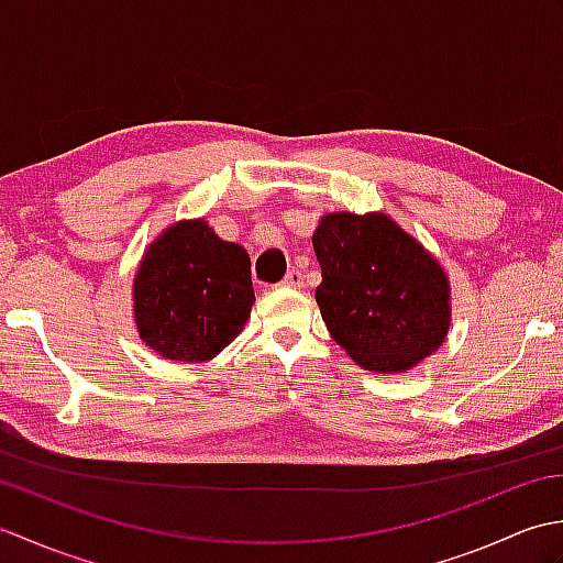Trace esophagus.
I'll return each mask as SVG.
<instances>
[{
  "mask_svg": "<svg viewBox=\"0 0 563 563\" xmlns=\"http://www.w3.org/2000/svg\"><path fill=\"white\" fill-rule=\"evenodd\" d=\"M283 288H302L305 285V275H302V271H297V268H292V271H288V275H285L283 278Z\"/></svg>",
  "mask_w": 563,
  "mask_h": 563,
  "instance_id": "esophagus-1",
  "label": "esophagus"
}]
</instances>
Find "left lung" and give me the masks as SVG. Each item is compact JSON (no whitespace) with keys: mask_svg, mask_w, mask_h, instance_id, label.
Returning a JSON list of instances; mask_svg holds the SVG:
<instances>
[{"mask_svg":"<svg viewBox=\"0 0 563 563\" xmlns=\"http://www.w3.org/2000/svg\"><path fill=\"white\" fill-rule=\"evenodd\" d=\"M331 339L373 373H406L448 336L450 280L385 212H329L312 236Z\"/></svg>","mask_w":563,"mask_h":563,"instance_id":"1","label":"left lung"}]
</instances>
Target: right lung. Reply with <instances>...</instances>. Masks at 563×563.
<instances>
[{
	"mask_svg": "<svg viewBox=\"0 0 563 563\" xmlns=\"http://www.w3.org/2000/svg\"><path fill=\"white\" fill-rule=\"evenodd\" d=\"M254 300L246 249L206 220L166 227L133 280L140 339L166 361H210L239 336Z\"/></svg>",
	"mask_w": 563,
	"mask_h": 563,
	"instance_id": "1",
	"label": "right lung"
}]
</instances>
